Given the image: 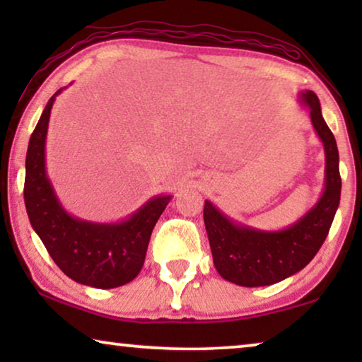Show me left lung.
<instances>
[{
	"label": "left lung",
	"mask_w": 362,
	"mask_h": 362,
	"mask_svg": "<svg viewBox=\"0 0 362 362\" xmlns=\"http://www.w3.org/2000/svg\"><path fill=\"white\" fill-rule=\"evenodd\" d=\"M300 98L310 107L311 123L325 146V191L320 201L288 229L275 232L235 224L209 201L204 202V224L216 270L235 285H274L305 269L323 245L339 206V153L334 135L321 115L316 93L301 92Z\"/></svg>",
	"instance_id": "obj_1"
}]
</instances>
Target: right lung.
Segmentation results:
<instances>
[{
	"label": "right lung",
	"mask_w": 362,
	"mask_h": 362,
	"mask_svg": "<svg viewBox=\"0 0 362 362\" xmlns=\"http://www.w3.org/2000/svg\"><path fill=\"white\" fill-rule=\"evenodd\" d=\"M61 90L49 98L29 138L24 177V204L29 222L69 279L93 288H117L140 274L153 227L171 196H155L135 214L117 224H97L67 214L46 175L49 117Z\"/></svg>",
	"instance_id": "add662e5"
}]
</instances>
